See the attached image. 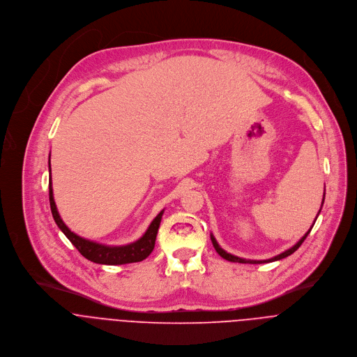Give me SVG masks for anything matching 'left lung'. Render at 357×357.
I'll list each match as a JSON object with an SVG mask.
<instances>
[{"label":"left lung","instance_id":"1","mask_svg":"<svg viewBox=\"0 0 357 357\" xmlns=\"http://www.w3.org/2000/svg\"><path fill=\"white\" fill-rule=\"evenodd\" d=\"M324 198H325V192H324ZM322 204H324V201H322ZM321 208H322V205H321ZM319 212H321V209H319ZM319 212H318V215H319ZM318 218V217H317ZM317 221V220H315ZM315 224V222H314ZM314 224H312V227H314ZM312 227L310 228V231L293 246V248H290V249H287V250H284L282 253H280V255H277V256H274V257H271V259H267V260H246V259H242V257H238V256H234V255H231V253H228V252H225L220 245H218V242H217V239L213 238V235H211V241H212V245H213V248H215V250L218 252V255L221 256V257H224L225 260H229V261H235V263H252V264H260V263H270V261H275V260H280V259H284V257H287V256H290V255H293L301 245H303V242L305 241V238L308 236V234L311 232V229H312Z\"/></svg>","mask_w":357,"mask_h":357}]
</instances>
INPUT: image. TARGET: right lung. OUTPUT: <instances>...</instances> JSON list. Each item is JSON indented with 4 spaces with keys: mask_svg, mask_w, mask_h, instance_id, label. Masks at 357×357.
Wrapping results in <instances>:
<instances>
[{
    "mask_svg": "<svg viewBox=\"0 0 357 357\" xmlns=\"http://www.w3.org/2000/svg\"><path fill=\"white\" fill-rule=\"evenodd\" d=\"M49 169H50V158H49ZM50 172V170H49ZM49 201H50V209H52V215L53 220L56 222V225L60 228V231L66 235V238L76 246V249L89 260L98 263V264H126V263H136V261H142L144 259H146L153 248H155V242H156V236H158V231L160 227V221H162V215L163 211H160L158 213V217L152 221V224L149 225L148 231L144 234L140 239H137L133 243L129 245H123V246H107L102 243H97L89 239H84L79 235H76L75 232H71L66 224L61 221L56 204H54V198H53V188H52V180L49 181Z\"/></svg>",
    "mask_w": 357,
    "mask_h": 357,
    "instance_id": "add662e5",
    "label": "right lung"
}]
</instances>
